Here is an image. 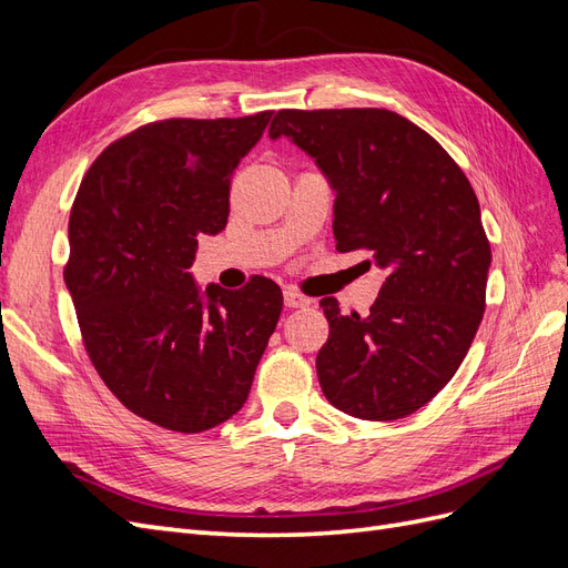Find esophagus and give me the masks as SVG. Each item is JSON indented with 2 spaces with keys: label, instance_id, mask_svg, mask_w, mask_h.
I'll return each instance as SVG.
<instances>
[{
  "label": "esophagus",
  "instance_id": "34e87169",
  "mask_svg": "<svg viewBox=\"0 0 568 568\" xmlns=\"http://www.w3.org/2000/svg\"><path fill=\"white\" fill-rule=\"evenodd\" d=\"M284 303H286V307H311L313 305L311 298L298 294V291H294V288L284 291Z\"/></svg>",
  "mask_w": 568,
  "mask_h": 568
}]
</instances>
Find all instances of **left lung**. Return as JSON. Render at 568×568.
Segmentation results:
<instances>
[{"mask_svg":"<svg viewBox=\"0 0 568 568\" xmlns=\"http://www.w3.org/2000/svg\"><path fill=\"white\" fill-rule=\"evenodd\" d=\"M311 153L336 189V251H369L386 280L369 315L322 307L320 386L357 419L390 422L448 384L486 311L490 242L474 189L432 134L386 109H284L270 136Z\"/></svg>","mask_w":568,"mask_h":568,"instance_id":"left-lung-1","label":"left lung"}]
</instances>
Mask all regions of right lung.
Masks as SVG:
<instances>
[{"mask_svg": "<svg viewBox=\"0 0 568 568\" xmlns=\"http://www.w3.org/2000/svg\"><path fill=\"white\" fill-rule=\"evenodd\" d=\"M272 111L165 118L120 136L84 173L63 280L97 374L136 417L199 434L236 415L282 313L267 277L244 288L192 274L199 236L225 230L234 168Z\"/></svg>", "mask_w": 568, "mask_h": 568, "instance_id": "1", "label": "right lung"}]
</instances>
